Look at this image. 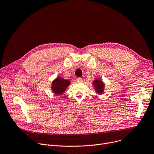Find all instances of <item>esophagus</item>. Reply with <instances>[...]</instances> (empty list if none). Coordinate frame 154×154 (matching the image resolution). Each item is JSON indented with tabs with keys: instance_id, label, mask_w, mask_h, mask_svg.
Instances as JSON below:
<instances>
[{
	"instance_id": "esophagus-1",
	"label": "esophagus",
	"mask_w": 154,
	"mask_h": 154,
	"mask_svg": "<svg viewBox=\"0 0 154 154\" xmlns=\"http://www.w3.org/2000/svg\"><path fill=\"white\" fill-rule=\"evenodd\" d=\"M82 81H83V80H82V78H77V82H82Z\"/></svg>"
}]
</instances>
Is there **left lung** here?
<instances>
[{"label": "left lung", "mask_w": 154, "mask_h": 154, "mask_svg": "<svg viewBox=\"0 0 154 154\" xmlns=\"http://www.w3.org/2000/svg\"><path fill=\"white\" fill-rule=\"evenodd\" d=\"M94 89L96 92L99 94H102L103 93L105 84L100 79H96L92 82Z\"/></svg>", "instance_id": "8db88e82"}]
</instances>
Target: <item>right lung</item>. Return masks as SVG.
Here are the masks:
<instances>
[{"label":"right lung","instance_id":"1","mask_svg":"<svg viewBox=\"0 0 154 154\" xmlns=\"http://www.w3.org/2000/svg\"><path fill=\"white\" fill-rule=\"evenodd\" d=\"M70 84V81L57 77L52 82V91L57 95H62Z\"/></svg>","mask_w":154,"mask_h":154}]
</instances>
